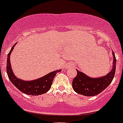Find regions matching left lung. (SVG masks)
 I'll return each mask as SVG.
<instances>
[{
	"instance_id": "8db88e82",
	"label": "left lung",
	"mask_w": 123,
	"mask_h": 123,
	"mask_svg": "<svg viewBox=\"0 0 123 123\" xmlns=\"http://www.w3.org/2000/svg\"><path fill=\"white\" fill-rule=\"evenodd\" d=\"M112 69L107 75L99 78H91L81 72L77 70V75L72 81V88L78 94L87 97H93L100 94L107 88L114 77L116 65V59L115 54L112 52Z\"/></svg>"
}]
</instances>
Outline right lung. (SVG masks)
I'll list each match as a JSON object with an SVG mask.
<instances>
[{
  "instance_id": "obj_1",
  "label": "right lung",
  "mask_w": 123,
  "mask_h": 123,
  "mask_svg": "<svg viewBox=\"0 0 123 123\" xmlns=\"http://www.w3.org/2000/svg\"><path fill=\"white\" fill-rule=\"evenodd\" d=\"M15 44L12 47L11 49L7 55L6 68L9 79H10L12 83L15 86V87H16L22 93H25L26 95L37 96L48 92L51 87L54 77H55L58 72L61 71L60 70L51 72L44 77L32 81H25L18 79L14 75L13 72L12 71L10 63L11 53Z\"/></svg>"
}]
</instances>
